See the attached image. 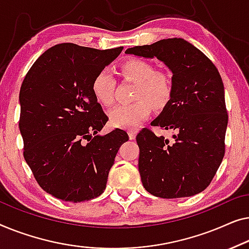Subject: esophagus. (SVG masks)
Listing matches in <instances>:
<instances>
[{"label":"esophagus","instance_id":"1","mask_svg":"<svg viewBox=\"0 0 249 249\" xmlns=\"http://www.w3.org/2000/svg\"><path fill=\"white\" fill-rule=\"evenodd\" d=\"M136 136V132L133 131V129H131V131H128V138L129 140H134Z\"/></svg>","mask_w":249,"mask_h":249}]
</instances>
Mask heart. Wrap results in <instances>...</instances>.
<instances>
[{"mask_svg": "<svg viewBox=\"0 0 249 249\" xmlns=\"http://www.w3.org/2000/svg\"><path fill=\"white\" fill-rule=\"evenodd\" d=\"M122 75L136 83L134 104L121 105L108 113L109 123L114 127L131 128L145 121L151 113V107L162 109L173 94V82L164 72L156 71L151 63L143 58H127L120 65ZM115 82L111 72L103 69L93 76L91 90L97 101L104 106L114 103Z\"/></svg>", "mask_w": 249, "mask_h": 249, "instance_id": "1", "label": "heart"}]
</instances>
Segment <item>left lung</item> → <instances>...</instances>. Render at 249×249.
<instances>
[{"label":"left lung","mask_w":249,"mask_h":249,"mask_svg":"<svg viewBox=\"0 0 249 249\" xmlns=\"http://www.w3.org/2000/svg\"><path fill=\"white\" fill-rule=\"evenodd\" d=\"M157 57L173 72V94L152 126L175 132L173 141L150 128L136 135L143 187L161 198L188 197L211 183L225 156L228 113L225 88L211 59L181 38L128 48Z\"/></svg>","instance_id":"8db88e82"}]
</instances>
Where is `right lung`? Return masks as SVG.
Wrapping results in <instances>:
<instances>
[{
  "instance_id": "obj_1",
  "label": "right lung",
  "mask_w": 249,
  "mask_h": 249,
  "mask_svg": "<svg viewBox=\"0 0 249 249\" xmlns=\"http://www.w3.org/2000/svg\"><path fill=\"white\" fill-rule=\"evenodd\" d=\"M123 47L96 50L64 43L41 54L20 89L23 157L48 194L83 202L104 193L108 173L127 133L97 135L108 117L91 90L93 76Z\"/></svg>"
}]
</instances>
